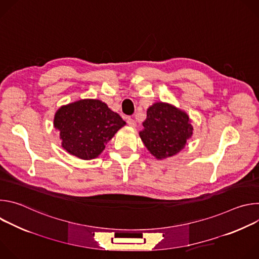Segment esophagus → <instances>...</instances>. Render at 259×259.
<instances>
[{"label":"esophagus","mask_w":259,"mask_h":259,"mask_svg":"<svg viewBox=\"0 0 259 259\" xmlns=\"http://www.w3.org/2000/svg\"><path fill=\"white\" fill-rule=\"evenodd\" d=\"M127 123H128V125L130 126V127H133V128H135L136 127V122L133 120V119H131V118H127Z\"/></svg>","instance_id":"1"}]
</instances>
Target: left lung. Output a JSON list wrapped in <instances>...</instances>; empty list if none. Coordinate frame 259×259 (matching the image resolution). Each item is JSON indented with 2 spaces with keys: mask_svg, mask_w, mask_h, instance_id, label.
Wrapping results in <instances>:
<instances>
[{
  "mask_svg": "<svg viewBox=\"0 0 259 259\" xmlns=\"http://www.w3.org/2000/svg\"><path fill=\"white\" fill-rule=\"evenodd\" d=\"M143 130L139 136L150 153L158 160L178 154L193 135L187 113L166 102H156L147 108Z\"/></svg>",
  "mask_w": 259,
  "mask_h": 259,
  "instance_id": "8db88e82",
  "label": "left lung"
}]
</instances>
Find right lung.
Listing matches in <instances>:
<instances>
[{
    "label": "right lung",
    "mask_w": 259,
    "mask_h": 259,
    "mask_svg": "<svg viewBox=\"0 0 259 259\" xmlns=\"http://www.w3.org/2000/svg\"><path fill=\"white\" fill-rule=\"evenodd\" d=\"M125 124L117 113L98 99H81L62 105L54 117L61 146L82 160L97 158Z\"/></svg>",
    "instance_id": "right-lung-1"
}]
</instances>
